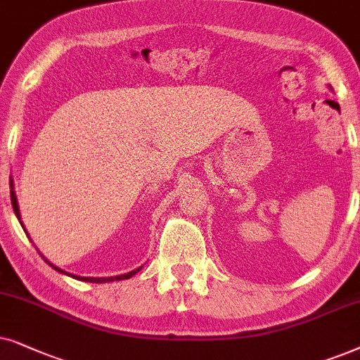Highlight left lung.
Here are the masks:
<instances>
[{"instance_id": "1", "label": "left lung", "mask_w": 360, "mask_h": 360, "mask_svg": "<svg viewBox=\"0 0 360 360\" xmlns=\"http://www.w3.org/2000/svg\"><path fill=\"white\" fill-rule=\"evenodd\" d=\"M329 89H330V90H333V87H330V85H329Z\"/></svg>"}]
</instances>
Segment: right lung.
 <instances>
[{"mask_svg":"<svg viewBox=\"0 0 360 360\" xmlns=\"http://www.w3.org/2000/svg\"><path fill=\"white\" fill-rule=\"evenodd\" d=\"M11 204H13V209H14V214H16V217H18V220H19V224L22 225V222H21V214H19V205H18V199H16V193H14V186H13V181H11ZM22 229H24V225H22ZM24 232H26V230H24ZM27 236V233H26ZM37 250V248H36ZM39 252V250H37ZM39 255L44 258V262L46 263H49V266H52L54 268L56 271H59V273H62V275H67V276H70V278H75V280H80V281H89V283H110V281H118V280H128V278H131L133 275H136L138 271L141 270L143 266H140V268H136V270H133V271H128V273H124V275H117V276H80V275H74V273H69V271H65V270H62V268H59V266H56L54 263H51L49 260H47V258L42 255V253L39 252Z\"/></svg>","mask_w":360,"mask_h":360,"instance_id":"add662e5","label":"right lung"}]
</instances>
